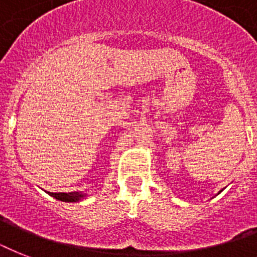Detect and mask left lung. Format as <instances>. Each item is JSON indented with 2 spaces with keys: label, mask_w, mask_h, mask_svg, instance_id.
<instances>
[{
  "label": "left lung",
  "mask_w": 257,
  "mask_h": 257,
  "mask_svg": "<svg viewBox=\"0 0 257 257\" xmlns=\"http://www.w3.org/2000/svg\"><path fill=\"white\" fill-rule=\"evenodd\" d=\"M220 192H221V191H220Z\"/></svg>",
  "instance_id": "obj_1"
}]
</instances>
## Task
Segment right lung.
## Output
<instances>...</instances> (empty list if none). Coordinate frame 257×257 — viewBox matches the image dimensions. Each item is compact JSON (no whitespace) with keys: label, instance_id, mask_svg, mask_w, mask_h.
<instances>
[{"label":"right lung","instance_id":"add662e5","mask_svg":"<svg viewBox=\"0 0 257 257\" xmlns=\"http://www.w3.org/2000/svg\"><path fill=\"white\" fill-rule=\"evenodd\" d=\"M50 196H53L54 199L60 200V201H65V203H73V201H80L81 199L85 197L84 193H78V192H69V193H53V192H49Z\"/></svg>","mask_w":257,"mask_h":257}]
</instances>
